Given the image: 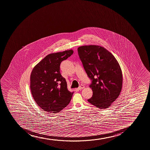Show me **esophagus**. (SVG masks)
Instances as JSON below:
<instances>
[{
  "mask_svg": "<svg viewBox=\"0 0 150 150\" xmlns=\"http://www.w3.org/2000/svg\"><path fill=\"white\" fill-rule=\"evenodd\" d=\"M85 86L83 85H81L80 86H79V87L78 88V89L80 90L82 89L83 88H84Z\"/></svg>",
  "mask_w": 150,
  "mask_h": 150,
  "instance_id": "34e87169",
  "label": "esophagus"
}]
</instances>
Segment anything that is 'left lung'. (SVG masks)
Instances as JSON below:
<instances>
[{"mask_svg": "<svg viewBox=\"0 0 150 150\" xmlns=\"http://www.w3.org/2000/svg\"><path fill=\"white\" fill-rule=\"evenodd\" d=\"M78 53L91 81L93 96L88 101L102 109L109 107L119 96L122 86V73L112 54L100 46H82Z\"/></svg>", "mask_w": 150, "mask_h": 150, "instance_id": "1", "label": "left lung"}]
</instances>
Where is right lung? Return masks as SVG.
<instances>
[{
    "label": "right lung",
    "mask_w": 150,
    "mask_h": 150,
    "mask_svg": "<svg viewBox=\"0 0 150 150\" xmlns=\"http://www.w3.org/2000/svg\"><path fill=\"white\" fill-rule=\"evenodd\" d=\"M73 53L72 50L50 54L34 67L30 75V89L37 104L48 113H58L67 106L73 93L60 72L63 61Z\"/></svg>",
    "instance_id": "obj_1"
}]
</instances>
